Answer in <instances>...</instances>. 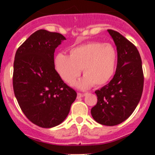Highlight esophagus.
Here are the masks:
<instances>
[{
  "label": "esophagus",
  "instance_id": "esophagus-1",
  "mask_svg": "<svg viewBox=\"0 0 155 155\" xmlns=\"http://www.w3.org/2000/svg\"><path fill=\"white\" fill-rule=\"evenodd\" d=\"M84 94H83V93H81V92H78V98H82V97L84 96Z\"/></svg>",
  "mask_w": 155,
  "mask_h": 155
}]
</instances>
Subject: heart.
Here are the masks:
<instances>
[{
  "label": "heart",
  "instance_id": "b5f03b06",
  "mask_svg": "<svg viewBox=\"0 0 155 155\" xmlns=\"http://www.w3.org/2000/svg\"><path fill=\"white\" fill-rule=\"evenodd\" d=\"M69 55L58 53L54 59L56 71L68 84L75 81L83 69L84 78L77 83L81 88L107 84L115 74L118 62L116 48L110 43L89 42L71 48Z\"/></svg>",
  "mask_w": 155,
  "mask_h": 155
}]
</instances>
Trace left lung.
I'll return each instance as SVG.
<instances>
[{
  "mask_svg": "<svg viewBox=\"0 0 155 155\" xmlns=\"http://www.w3.org/2000/svg\"><path fill=\"white\" fill-rule=\"evenodd\" d=\"M108 31L117 49V67L109 84L94 91L98 101L91 113L98 124L116 126L125 121L139 103L143 88V73L136 46L118 31Z\"/></svg>",
  "mask_w": 155,
  "mask_h": 155,
  "instance_id": "obj_1",
  "label": "left lung"
}]
</instances>
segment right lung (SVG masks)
<instances>
[{
    "label": "right lung",
    "mask_w": 155,
    "mask_h": 155,
    "mask_svg": "<svg viewBox=\"0 0 155 155\" xmlns=\"http://www.w3.org/2000/svg\"><path fill=\"white\" fill-rule=\"evenodd\" d=\"M64 39L61 33L39 29L19 46L15 57L13 88L18 103L32 124L43 128L61 124L77 97L54 66L55 49Z\"/></svg>",
    "instance_id": "1"
}]
</instances>
